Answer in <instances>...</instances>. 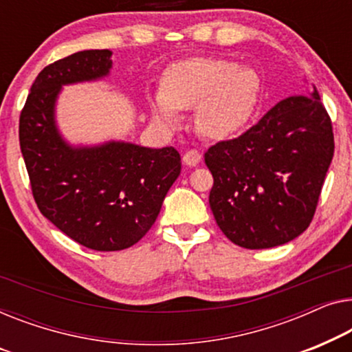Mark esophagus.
I'll list each match as a JSON object with an SVG mask.
<instances>
[{"label": "esophagus", "instance_id": "esophagus-1", "mask_svg": "<svg viewBox=\"0 0 352 352\" xmlns=\"http://www.w3.org/2000/svg\"><path fill=\"white\" fill-rule=\"evenodd\" d=\"M183 162L188 167H195L201 162V153L197 150H188L185 155H183Z\"/></svg>", "mask_w": 352, "mask_h": 352}]
</instances>
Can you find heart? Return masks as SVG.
<instances>
[{"label": "heart", "mask_w": 352, "mask_h": 352, "mask_svg": "<svg viewBox=\"0 0 352 352\" xmlns=\"http://www.w3.org/2000/svg\"><path fill=\"white\" fill-rule=\"evenodd\" d=\"M263 97V79L252 67L215 57H195L167 68L161 91L150 96V110L167 129L182 121V110L196 107L202 135L221 140L249 124Z\"/></svg>", "instance_id": "heart-1"}]
</instances>
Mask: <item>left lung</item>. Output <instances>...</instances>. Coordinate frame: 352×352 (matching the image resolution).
Returning a JSON list of instances; mask_svg holds the SVG:
<instances>
[{"label": "left lung", "mask_w": 352, "mask_h": 352, "mask_svg": "<svg viewBox=\"0 0 352 352\" xmlns=\"http://www.w3.org/2000/svg\"><path fill=\"white\" fill-rule=\"evenodd\" d=\"M333 151L318 89L280 100L242 135L206 151L217 225L244 249L295 239L313 220Z\"/></svg>", "instance_id": "1"}]
</instances>
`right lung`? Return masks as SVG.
I'll return each mask as SVG.
<instances>
[{
  "instance_id": "right-lung-1",
  "label": "right lung",
  "mask_w": 352,
  "mask_h": 352,
  "mask_svg": "<svg viewBox=\"0 0 352 352\" xmlns=\"http://www.w3.org/2000/svg\"><path fill=\"white\" fill-rule=\"evenodd\" d=\"M111 63V51L92 49L44 67L19 121L39 212L78 244L98 252L137 244L182 170L174 146L156 150L126 142L72 146L62 138L54 116L62 86L107 76Z\"/></svg>"
}]
</instances>
